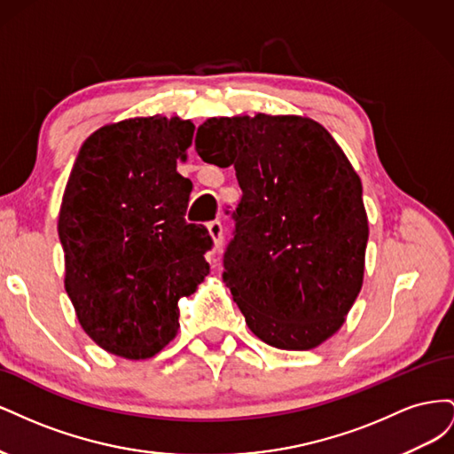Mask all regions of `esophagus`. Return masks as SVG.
Returning a JSON list of instances; mask_svg holds the SVG:
<instances>
[{"mask_svg":"<svg viewBox=\"0 0 454 454\" xmlns=\"http://www.w3.org/2000/svg\"><path fill=\"white\" fill-rule=\"evenodd\" d=\"M206 229H208V235L212 237V242H214V248H219L222 246V240H223V225L222 222H210L208 225H206Z\"/></svg>","mask_w":454,"mask_h":454,"instance_id":"1","label":"esophagus"}]
</instances>
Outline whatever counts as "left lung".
<instances>
[{
	"label": "left lung",
	"instance_id": "1",
	"mask_svg": "<svg viewBox=\"0 0 454 454\" xmlns=\"http://www.w3.org/2000/svg\"><path fill=\"white\" fill-rule=\"evenodd\" d=\"M195 149L204 162L237 170L242 199L223 282L252 333L282 350L322 345L364 284L360 176L333 136L301 115L212 117Z\"/></svg>",
	"mask_w": 454,
	"mask_h": 454
}]
</instances>
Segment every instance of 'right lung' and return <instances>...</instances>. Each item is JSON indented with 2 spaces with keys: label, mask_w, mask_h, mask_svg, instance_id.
I'll return each instance as SVG.
<instances>
[{
  "label": "right lung",
  "mask_w": 454,
  "mask_h": 454,
  "mask_svg": "<svg viewBox=\"0 0 454 454\" xmlns=\"http://www.w3.org/2000/svg\"><path fill=\"white\" fill-rule=\"evenodd\" d=\"M195 125L134 117L92 132L59 214L64 286L85 333L121 358L145 360L180 329L177 301L210 272L212 239L185 222L193 184L177 174Z\"/></svg>",
  "instance_id": "1"
}]
</instances>
